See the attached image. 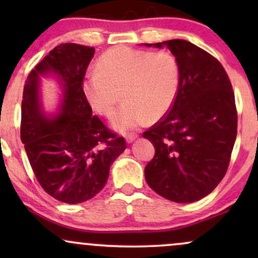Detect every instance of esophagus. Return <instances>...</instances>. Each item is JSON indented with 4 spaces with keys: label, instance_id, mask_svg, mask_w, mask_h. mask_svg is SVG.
<instances>
[{
    "label": "esophagus",
    "instance_id": "esophagus-1",
    "mask_svg": "<svg viewBox=\"0 0 258 258\" xmlns=\"http://www.w3.org/2000/svg\"><path fill=\"white\" fill-rule=\"evenodd\" d=\"M138 136L137 135H135V133H130V135H127L126 136V141H127V143H132L133 141H135L136 138H137Z\"/></svg>",
    "mask_w": 258,
    "mask_h": 258
}]
</instances>
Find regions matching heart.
Instances as JSON below:
<instances>
[{
	"mask_svg": "<svg viewBox=\"0 0 258 258\" xmlns=\"http://www.w3.org/2000/svg\"><path fill=\"white\" fill-rule=\"evenodd\" d=\"M179 80V64L172 53L117 46L100 55L97 72L86 76L82 88L92 108L105 117L114 114L122 93L126 103L112 126L127 132L164 116L176 99Z\"/></svg>",
	"mask_w": 258,
	"mask_h": 258,
	"instance_id": "b5f03b06",
	"label": "heart"
}]
</instances>
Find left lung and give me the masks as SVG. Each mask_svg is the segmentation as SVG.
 <instances>
[{
	"label": "left lung",
	"mask_w": 258,
	"mask_h": 258,
	"mask_svg": "<svg viewBox=\"0 0 258 258\" xmlns=\"http://www.w3.org/2000/svg\"><path fill=\"white\" fill-rule=\"evenodd\" d=\"M153 46L177 58L180 80L170 110L143 132L155 148L146 180L165 199L193 203L211 193L229 166L238 128L232 84L214 55L188 41Z\"/></svg>",
	"instance_id": "8db88e82"
}]
</instances>
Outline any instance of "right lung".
Instances as JSON below:
<instances>
[{
  "instance_id": "obj_1",
  "label": "right lung",
  "mask_w": 258,
  "mask_h": 258,
  "mask_svg": "<svg viewBox=\"0 0 258 258\" xmlns=\"http://www.w3.org/2000/svg\"><path fill=\"white\" fill-rule=\"evenodd\" d=\"M93 47L61 43L29 74L22 100L20 138L37 182L61 203L79 204L104 188L109 168L126 149L123 137L112 132L86 98L82 82ZM54 72L63 84L61 114L49 119L40 109L38 78Z\"/></svg>"
}]
</instances>
